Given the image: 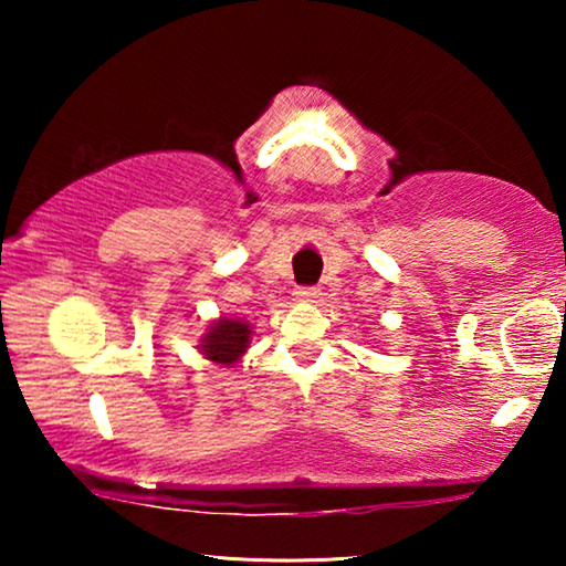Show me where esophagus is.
<instances>
[{
	"instance_id": "obj_1",
	"label": "esophagus",
	"mask_w": 566,
	"mask_h": 566,
	"mask_svg": "<svg viewBox=\"0 0 566 566\" xmlns=\"http://www.w3.org/2000/svg\"><path fill=\"white\" fill-rule=\"evenodd\" d=\"M319 296V292L314 290V286H300V290H294V300L296 302H302V304H306V302H314Z\"/></svg>"
}]
</instances>
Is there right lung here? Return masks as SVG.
<instances>
[{
    "label": "right lung",
    "instance_id": "obj_1",
    "mask_svg": "<svg viewBox=\"0 0 566 566\" xmlns=\"http://www.w3.org/2000/svg\"><path fill=\"white\" fill-rule=\"evenodd\" d=\"M254 327L242 317H219L205 329L199 337L197 352L205 359L222 364V367H234V364L244 357L252 342Z\"/></svg>",
    "mask_w": 566,
    "mask_h": 566
}]
</instances>
